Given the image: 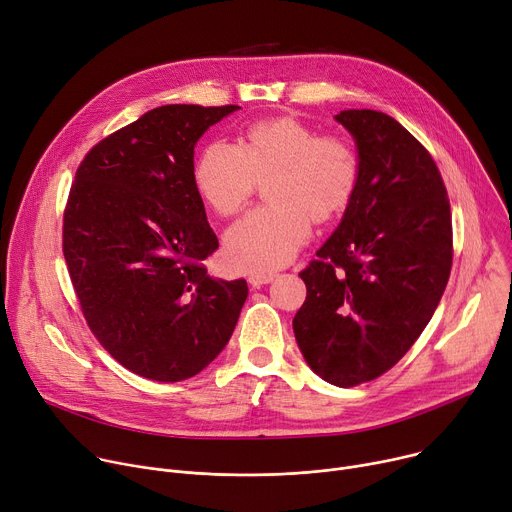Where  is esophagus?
Here are the masks:
<instances>
[{
	"label": "esophagus",
	"mask_w": 512,
	"mask_h": 512,
	"mask_svg": "<svg viewBox=\"0 0 512 512\" xmlns=\"http://www.w3.org/2000/svg\"><path fill=\"white\" fill-rule=\"evenodd\" d=\"M274 277H277V272H254V274H250L248 281H250V285L260 287V285L270 283Z\"/></svg>",
	"instance_id": "34e87169"
}]
</instances>
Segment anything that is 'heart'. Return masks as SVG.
I'll list each match as a JSON object with an SVG mask.
<instances>
[{"label": "heart", "instance_id": "1", "mask_svg": "<svg viewBox=\"0 0 512 512\" xmlns=\"http://www.w3.org/2000/svg\"><path fill=\"white\" fill-rule=\"evenodd\" d=\"M266 180L270 205L225 235L223 254L233 270L285 266L307 242L311 223L342 217L359 188L361 157L346 135H320L295 116H272L248 125L238 149L207 145L192 170L196 194L223 219L238 215Z\"/></svg>", "mask_w": 512, "mask_h": 512}]
</instances>
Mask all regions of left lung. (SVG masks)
Here are the masks:
<instances>
[{
  "label": "left lung",
  "instance_id": "8db88e82",
  "mask_svg": "<svg viewBox=\"0 0 512 512\" xmlns=\"http://www.w3.org/2000/svg\"><path fill=\"white\" fill-rule=\"evenodd\" d=\"M361 180L332 238L301 272L293 332L307 365L338 387L373 381L418 340L453 264L451 205L428 149L377 110L336 114Z\"/></svg>",
  "mask_w": 512,
  "mask_h": 512
}]
</instances>
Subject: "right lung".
Masks as SVG:
<instances>
[{"instance_id":"1","label":"right lung","mask_w":512,"mask_h":512,"mask_svg":"<svg viewBox=\"0 0 512 512\" xmlns=\"http://www.w3.org/2000/svg\"><path fill=\"white\" fill-rule=\"evenodd\" d=\"M240 106L168 104L98 141L63 211V256L88 328L153 381L201 373L229 342L244 279L207 274L219 240L192 182L194 145Z\"/></svg>"}]
</instances>
